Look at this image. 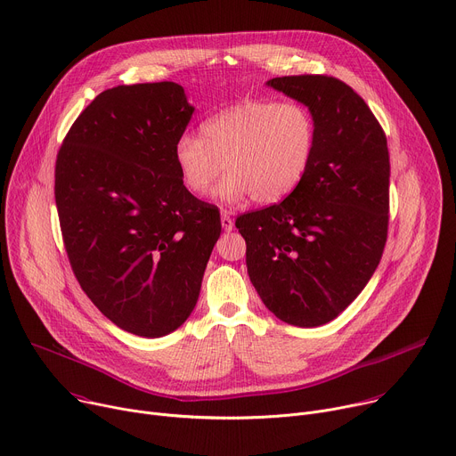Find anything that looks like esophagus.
<instances>
[{"label":"esophagus","instance_id":"34e87169","mask_svg":"<svg viewBox=\"0 0 456 456\" xmlns=\"http://www.w3.org/2000/svg\"><path fill=\"white\" fill-rule=\"evenodd\" d=\"M222 227H224V231H227V232L234 229V220L231 218V215L222 213Z\"/></svg>","mask_w":456,"mask_h":456}]
</instances>
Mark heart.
I'll return each instance as SVG.
<instances>
[{
	"instance_id": "b5f03b06",
	"label": "heart",
	"mask_w": 456,
	"mask_h": 456,
	"mask_svg": "<svg viewBox=\"0 0 456 456\" xmlns=\"http://www.w3.org/2000/svg\"><path fill=\"white\" fill-rule=\"evenodd\" d=\"M314 138V121L304 105L253 100L207 119L200 138L182 134L175 143V163L192 196L209 194L225 171L218 191L224 201L251 196L260 205H273L305 176Z\"/></svg>"
}]
</instances>
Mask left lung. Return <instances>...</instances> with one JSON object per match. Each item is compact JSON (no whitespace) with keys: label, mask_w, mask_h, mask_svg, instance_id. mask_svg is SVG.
I'll return each instance as SVG.
<instances>
[{"label":"left lung","mask_w":456,"mask_h":456,"mask_svg":"<svg viewBox=\"0 0 456 456\" xmlns=\"http://www.w3.org/2000/svg\"><path fill=\"white\" fill-rule=\"evenodd\" d=\"M267 86L304 103L314 152L283 201L236 218L247 273L281 322L318 327L337 318L377 271L389 225L387 138L367 103L323 74L281 76Z\"/></svg>","instance_id":"obj_1"}]
</instances>
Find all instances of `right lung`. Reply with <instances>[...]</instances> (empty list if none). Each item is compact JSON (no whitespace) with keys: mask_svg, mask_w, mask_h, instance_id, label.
<instances>
[{"mask_svg":"<svg viewBox=\"0 0 456 456\" xmlns=\"http://www.w3.org/2000/svg\"><path fill=\"white\" fill-rule=\"evenodd\" d=\"M192 112L175 81L118 86L76 118L56 158L74 276L112 323L145 338L189 318L222 232L218 207L187 192L175 163Z\"/></svg>","mask_w":456,"mask_h":456,"instance_id":"1","label":"right lung"}]
</instances>
